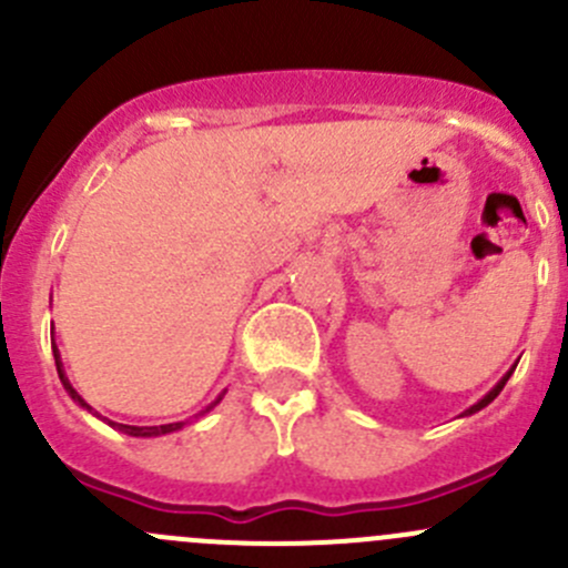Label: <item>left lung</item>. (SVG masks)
I'll return each mask as SVG.
<instances>
[{
	"instance_id": "obj_1",
	"label": "left lung",
	"mask_w": 568,
	"mask_h": 568,
	"mask_svg": "<svg viewBox=\"0 0 568 568\" xmlns=\"http://www.w3.org/2000/svg\"><path fill=\"white\" fill-rule=\"evenodd\" d=\"M511 374H514V368H511V371H508V374H506V376H503V379H500V382H497V385H495V390H491L489 395H484V398H480V400H478V404H475V406H469V409H467V415H473V412L484 409V406H486V404H491V400H495V398H497V395H500V390H503V387H506L508 376H511Z\"/></svg>"
}]
</instances>
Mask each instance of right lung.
Masks as SVG:
<instances>
[{
	"mask_svg": "<svg viewBox=\"0 0 568 568\" xmlns=\"http://www.w3.org/2000/svg\"><path fill=\"white\" fill-rule=\"evenodd\" d=\"M51 348H54L57 374H60V379H62V385H65L68 395H71V398L77 400L79 406H84V409H90V406L84 404V400H82V395H79L77 390H73L71 382H68V379H65V374H62V363H60V352H57V346H51ZM109 426H114V428H118V432L131 434V437H153V434H170V432H175V428H181L183 423H168V426H123V423H109Z\"/></svg>",
	"mask_w": 568,
	"mask_h": 568,
	"instance_id": "right-lung-1",
	"label": "right lung"
}]
</instances>
